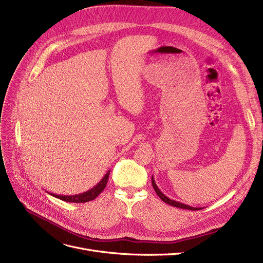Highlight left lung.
Here are the masks:
<instances>
[{
	"label": "left lung",
	"instance_id": "8db88e82",
	"mask_svg": "<svg viewBox=\"0 0 263 263\" xmlns=\"http://www.w3.org/2000/svg\"><path fill=\"white\" fill-rule=\"evenodd\" d=\"M152 182H153V187L156 191V193L158 195V197L161 199L163 202H165L166 204H170L172 205V206H175V208H179V209H184V210H190V211H198V210H201V208H192V206H189V205H186L184 203H179L177 201H174V200H171L170 198H167L166 196H164L163 193L159 190V188L157 187L156 182H155V179L154 177H152Z\"/></svg>",
	"mask_w": 263,
	"mask_h": 263
}]
</instances>
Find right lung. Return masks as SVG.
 Wrapping results in <instances>:
<instances>
[{
    "instance_id": "obj_1",
    "label": "right lung",
    "mask_w": 263,
    "mask_h": 263,
    "mask_svg": "<svg viewBox=\"0 0 263 263\" xmlns=\"http://www.w3.org/2000/svg\"><path fill=\"white\" fill-rule=\"evenodd\" d=\"M109 172L104 175V177L100 180L99 184L97 186H95L93 188H91L90 190L81 193V195H75V196H59V195H54V193H49L52 197L58 198L62 201L65 202H71V203H85V202H89V201H92L95 200L100 193L104 190V188L106 187L107 184V180H108V176H109Z\"/></svg>"
}]
</instances>
